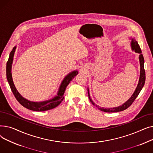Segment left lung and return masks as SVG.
Returning <instances> with one entry per match:
<instances>
[{
	"mask_svg": "<svg viewBox=\"0 0 153 153\" xmlns=\"http://www.w3.org/2000/svg\"><path fill=\"white\" fill-rule=\"evenodd\" d=\"M131 48L132 50H134L136 53H140V56H139V59H140V80H139V82L138 84L137 85V87L134 91V92L133 93V94L132 95V96L131 97V98L128 100V101H126L125 103H123L122 106H120L118 107H115V108H100L98 105H95V104L94 103V102L92 100V99H91V96L89 92V90L87 89L88 91V95H89V99L91 101V102L93 104L94 106H95L97 108H98L99 110H100L104 112H108V113H111V112H118V111H123L124 110H126V108H128L129 107L131 104L133 103V102L134 101V100L136 99V98L138 97V94H140V91H141L142 88L144 86V82H145V79H146V74H145V70H144V58L143 56L141 54V48L138 43V42L136 41L134 39H131Z\"/></svg>",
	"mask_w": 153,
	"mask_h": 153,
	"instance_id": "8db88e82",
	"label": "left lung"
}]
</instances>
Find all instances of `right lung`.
Listing matches in <instances>:
<instances>
[{
	"mask_svg": "<svg viewBox=\"0 0 153 153\" xmlns=\"http://www.w3.org/2000/svg\"><path fill=\"white\" fill-rule=\"evenodd\" d=\"M16 47H14L13 48L12 51L10 52L9 59L7 62V66H6V74H7V79L8 82H9L10 89L15 96L16 99L21 104V105L25 107L29 110H33V111H43L46 110H49L53 108H54L55 107H58L61 102L64 99V94L65 92V91L66 89V87L68 85V84L70 83V82L73 79L76 75L78 74V72L77 71H72L71 73H69L68 76H66L62 82L59 90L58 93V95L53 98L51 100H46L44 102H34L29 101L25 98H23L22 96L19 93L17 90L16 89V88L13 84V82L12 80V72H11V68H12V64L13 61V57L14 55L15 50Z\"/></svg>",
	"mask_w": 153,
	"mask_h": 153,
	"instance_id": "obj_1",
	"label": "right lung"
}]
</instances>
